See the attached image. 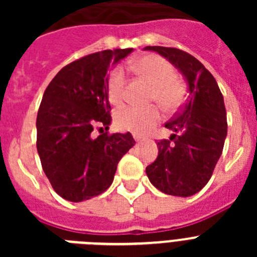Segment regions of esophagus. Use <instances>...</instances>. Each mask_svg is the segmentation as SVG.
Returning <instances> with one entry per match:
<instances>
[{
    "mask_svg": "<svg viewBox=\"0 0 257 257\" xmlns=\"http://www.w3.org/2000/svg\"><path fill=\"white\" fill-rule=\"evenodd\" d=\"M134 139H135L136 143H142L143 142V138H142V136H139V135H134Z\"/></svg>",
    "mask_w": 257,
    "mask_h": 257,
    "instance_id": "1",
    "label": "esophagus"
}]
</instances>
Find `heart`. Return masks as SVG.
<instances>
[{"label": "heart", "mask_w": 257, "mask_h": 257, "mask_svg": "<svg viewBox=\"0 0 257 257\" xmlns=\"http://www.w3.org/2000/svg\"><path fill=\"white\" fill-rule=\"evenodd\" d=\"M133 68L144 77L152 86V100L157 101L166 112L178 109L184 100V86L176 78V70L169 60L156 54H149L136 59ZM124 73L122 68H115L108 78V94L110 101L119 103L123 97ZM161 119V112L157 106L138 108L122 106L115 113V123L124 131L145 134Z\"/></svg>", "instance_id": "heart-1"}]
</instances>
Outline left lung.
Masks as SVG:
<instances>
[{"label":"left lung","instance_id":"8db88e82","mask_svg":"<svg viewBox=\"0 0 257 257\" xmlns=\"http://www.w3.org/2000/svg\"><path fill=\"white\" fill-rule=\"evenodd\" d=\"M178 68L188 83L183 108L165 124L170 139L157 143L158 157L145 170L149 181L170 196L198 193L212 176L224 148L228 123L216 79L198 59L175 47L147 46Z\"/></svg>","mask_w":257,"mask_h":257}]
</instances>
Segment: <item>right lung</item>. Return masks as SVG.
I'll use <instances>...</instances> for the list:
<instances>
[{
  "label": "right lung",
  "mask_w": 257,
  "mask_h": 257,
  "mask_svg": "<svg viewBox=\"0 0 257 257\" xmlns=\"http://www.w3.org/2000/svg\"><path fill=\"white\" fill-rule=\"evenodd\" d=\"M133 49L104 50L72 61L59 70L42 96L37 114V152L45 175L59 196L82 202L105 192L117 165L135 145L130 133L108 130L109 65Z\"/></svg>",
  "instance_id": "right-lung-1"
}]
</instances>
